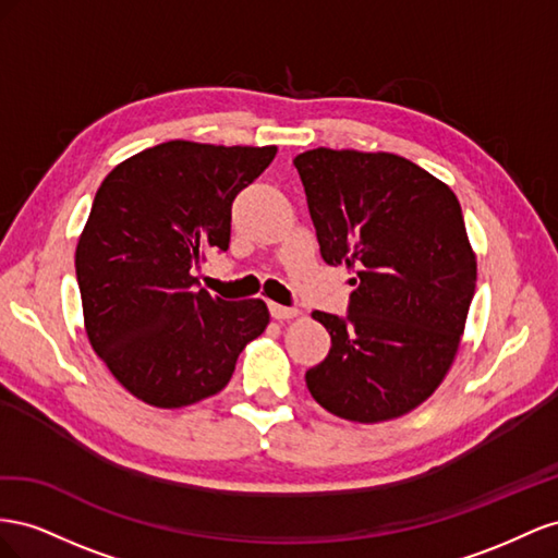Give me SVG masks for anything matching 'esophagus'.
I'll list each match as a JSON object with an SVG mask.
<instances>
[{"label": "esophagus", "instance_id": "obj_1", "mask_svg": "<svg viewBox=\"0 0 558 558\" xmlns=\"http://www.w3.org/2000/svg\"><path fill=\"white\" fill-rule=\"evenodd\" d=\"M270 315H274V320H292V317L299 315L296 308H288V306H280V304H270Z\"/></svg>", "mask_w": 558, "mask_h": 558}]
</instances>
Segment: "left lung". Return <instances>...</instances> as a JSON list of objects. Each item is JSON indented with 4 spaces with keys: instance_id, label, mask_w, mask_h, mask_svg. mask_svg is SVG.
<instances>
[{
    "instance_id": "left-lung-1",
    "label": "left lung",
    "mask_w": 558,
    "mask_h": 558,
    "mask_svg": "<svg viewBox=\"0 0 558 558\" xmlns=\"http://www.w3.org/2000/svg\"><path fill=\"white\" fill-rule=\"evenodd\" d=\"M294 166L323 259L357 268L345 317L313 311L331 348L306 386L343 421L407 416L447 378L465 331L476 254L460 203L388 151L317 147Z\"/></svg>"
}]
</instances>
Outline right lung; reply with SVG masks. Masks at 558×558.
<instances>
[{"mask_svg": "<svg viewBox=\"0 0 558 558\" xmlns=\"http://www.w3.org/2000/svg\"><path fill=\"white\" fill-rule=\"evenodd\" d=\"M276 151L170 140L102 180L74 254L84 329L140 402L182 409L217 395L264 333L262 299L213 296L191 268L229 247L231 203Z\"/></svg>", "mask_w": 558, "mask_h": 558, "instance_id": "obj_1", "label": "right lung"}]
</instances>
